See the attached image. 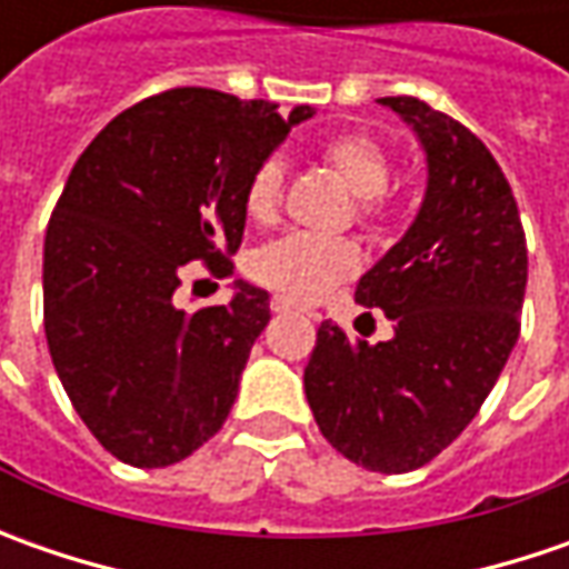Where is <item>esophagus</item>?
Listing matches in <instances>:
<instances>
[{"mask_svg":"<svg viewBox=\"0 0 569 569\" xmlns=\"http://www.w3.org/2000/svg\"><path fill=\"white\" fill-rule=\"evenodd\" d=\"M272 310H274V313H288V310H300V313H307V317H310V319H319V313H313L310 307H300L297 300H291V297H281V295L272 297Z\"/></svg>","mask_w":569,"mask_h":569,"instance_id":"1","label":"esophagus"}]
</instances>
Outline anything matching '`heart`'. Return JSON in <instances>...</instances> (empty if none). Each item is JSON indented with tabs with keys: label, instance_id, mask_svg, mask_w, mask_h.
I'll return each mask as SVG.
<instances>
[{
	"label": "heart",
	"instance_id": "b5f03b06",
	"mask_svg": "<svg viewBox=\"0 0 569 569\" xmlns=\"http://www.w3.org/2000/svg\"><path fill=\"white\" fill-rule=\"evenodd\" d=\"M319 158L341 183L361 199V214L373 218L382 206V192L392 183V158L373 136L367 132H339L319 144ZM284 173L278 161H262L252 170L243 208L252 224H272L281 208ZM361 269V250L351 240L313 237V233H291L256 252L252 274L281 295L310 300L326 295L339 281L351 278Z\"/></svg>",
	"mask_w": 569,
	"mask_h": 569
}]
</instances>
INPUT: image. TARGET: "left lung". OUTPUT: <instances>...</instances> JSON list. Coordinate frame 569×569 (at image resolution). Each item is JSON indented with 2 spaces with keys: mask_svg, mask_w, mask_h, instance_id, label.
<instances>
[{
  "mask_svg": "<svg viewBox=\"0 0 569 569\" xmlns=\"http://www.w3.org/2000/svg\"><path fill=\"white\" fill-rule=\"evenodd\" d=\"M380 103L427 154L418 218L355 291L396 336L370 345L326 319L303 389L345 459L402 475L447 449L488 399L519 339L529 256L513 189L485 142L425 100Z\"/></svg>",
  "mask_w": 569,
  "mask_h": 569,
  "instance_id": "8db88e82",
  "label": "left lung"
}]
</instances>
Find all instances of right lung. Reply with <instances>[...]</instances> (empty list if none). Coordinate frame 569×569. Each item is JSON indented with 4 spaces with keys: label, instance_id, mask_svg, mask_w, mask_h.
Instances as JSON below:
<instances>
[{
    "label": "right lung",
    "instance_id": "right-lung-1",
    "mask_svg": "<svg viewBox=\"0 0 569 569\" xmlns=\"http://www.w3.org/2000/svg\"><path fill=\"white\" fill-rule=\"evenodd\" d=\"M313 113L173 88L72 167L43 240V329L78 418L126 466H173L228 421L269 295L237 281L230 303L187 313L173 291L189 262L228 278L252 170Z\"/></svg>",
    "mask_w": 569,
    "mask_h": 569
}]
</instances>
